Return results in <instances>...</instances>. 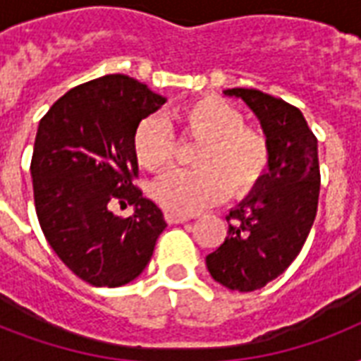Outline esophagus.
Returning a JSON list of instances; mask_svg holds the SVG:
<instances>
[{
	"mask_svg": "<svg viewBox=\"0 0 361 361\" xmlns=\"http://www.w3.org/2000/svg\"><path fill=\"white\" fill-rule=\"evenodd\" d=\"M164 219H166V223H169V225H178V223H185V221H189V215L166 212V214H164Z\"/></svg>",
	"mask_w": 361,
	"mask_h": 361,
	"instance_id": "1",
	"label": "esophagus"
}]
</instances>
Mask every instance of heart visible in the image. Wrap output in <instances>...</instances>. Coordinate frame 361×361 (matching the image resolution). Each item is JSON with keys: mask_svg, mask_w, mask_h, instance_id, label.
<instances>
[{"mask_svg": "<svg viewBox=\"0 0 361 361\" xmlns=\"http://www.w3.org/2000/svg\"><path fill=\"white\" fill-rule=\"evenodd\" d=\"M187 136L200 140L195 164L161 176L152 187L159 206L192 215L221 202L232 191L245 197L262 181L269 166V146L262 133L243 125V116L217 97L192 101L178 112ZM136 161L147 170H161L174 159V136L163 118L142 120L133 135Z\"/></svg>", "mask_w": 361, "mask_h": 361, "instance_id": "b5f03b06", "label": "heart"}]
</instances>
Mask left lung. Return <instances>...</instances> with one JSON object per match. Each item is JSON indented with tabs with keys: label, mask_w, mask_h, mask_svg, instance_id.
Returning a JSON list of instances; mask_svg holds the SVG:
<instances>
[{
	"label": "left lung",
	"mask_w": 361,
	"mask_h": 361,
	"mask_svg": "<svg viewBox=\"0 0 361 361\" xmlns=\"http://www.w3.org/2000/svg\"><path fill=\"white\" fill-rule=\"evenodd\" d=\"M257 116L269 146V166L226 215L228 232L206 257L219 285L252 292L279 277L302 251L319 206L320 170L317 138L296 106L247 87L225 90Z\"/></svg>",
	"instance_id": "1"
}]
</instances>
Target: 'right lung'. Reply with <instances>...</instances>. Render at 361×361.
Instances as JSON below:
<instances>
[{
	"label": "right lung",
	"instance_id": "add662e5",
	"mask_svg": "<svg viewBox=\"0 0 361 361\" xmlns=\"http://www.w3.org/2000/svg\"><path fill=\"white\" fill-rule=\"evenodd\" d=\"M166 103L135 78L106 75L73 87L39 123L31 180L42 234L61 262L93 286H121L144 271L166 221L133 185V135ZM114 202L133 206L121 220Z\"/></svg>",
	"mask_w": 361,
	"mask_h": 361
}]
</instances>
